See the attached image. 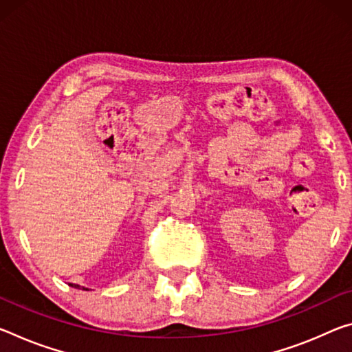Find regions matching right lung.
<instances>
[{
  "instance_id": "1",
  "label": "right lung",
  "mask_w": 352,
  "mask_h": 352,
  "mask_svg": "<svg viewBox=\"0 0 352 352\" xmlns=\"http://www.w3.org/2000/svg\"><path fill=\"white\" fill-rule=\"evenodd\" d=\"M70 285H72V287H75V288H80L78 285H74V283H70ZM82 289H86V292H87V288H82Z\"/></svg>"
}]
</instances>
